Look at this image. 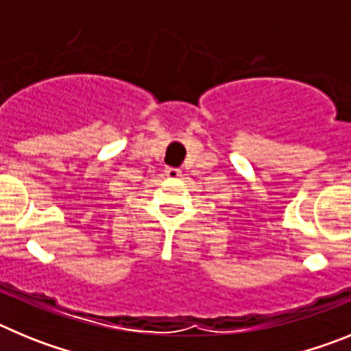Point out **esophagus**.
<instances>
[{"mask_svg": "<svg viewBox=\"0 0 351 351\" xmlns=\"http://www.w3.org/2000/svg\"><path fill=\"white\" fill-rule=\"evenodd\" d=\"M165 173H167V176H169V178L176 179V178H179V176H181V170L176 169V167H167Z\"/></svg>", "mask_w": 351, "mask_h": 351, "instance_id": "1", "label": "esophagus"}]
</instances>
